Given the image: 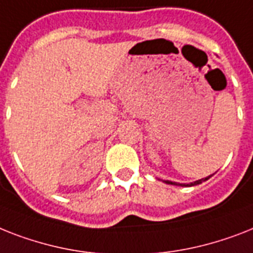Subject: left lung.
<instances>
[{"mask_svg": "<svg viewBox=\"0 0 253 253\" xmlns=\"http://www.w3.org/2000/svg\"><path fill=\"white\" fill-rule=\"evenodd\" d=\"M209 176H207V178H203V179H199V180H195V182H192V183H176V182H171V180H165V183L168 184H174V186H182V187H191V186H196V184H200L203 183V182H205V180H208Z\"/></svg>", "mask_w": 253, "mask_h": 253, "instance_id": "obj_1", "label": "left lung"}]
</instances>
